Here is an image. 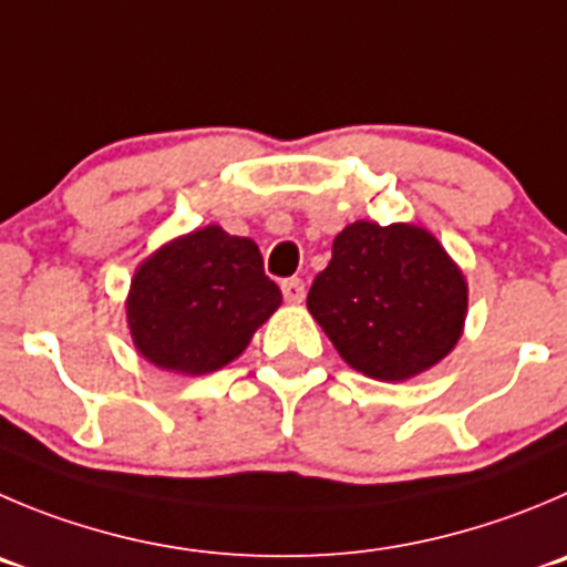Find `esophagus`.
<instances>
[{
	"label": "esophagus",
	"mask_w": 567,
	"mask_h": 567,
	"mask_svg": "<svg viewBox=\"0 0 567 567\" xmlns=\"http://www.w3.org/2000/svg\"><path fill=\"white\" fill-rule=\"evenodd\" d=\"M280 292H284V300H287V303H292V306L303 303V298H306L303 280H300V278L284 280V284H280Z\"/></svg>",
	"instance_id": "esophagus-1"
}]
</instances>
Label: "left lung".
<instances>
[{"instance_id":"1","label":"left lung","mask_w":567,"mask_h":567,"mask_svg":"<svg viewBox=\"0 0 567 567\" xmlns=\"http://www.w3.org/2000/svg\"><path fill=\"white\" fill-rule=\"evenodd\" d=\"M306 306L350 368L409 381L460 342L467 280L431 230L355 219L333 239Z\"/></svg>"}]
</instances>
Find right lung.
<instances>
[{
	"label": "right lung",
	"instance_id": "1",
	"mask_svg": "<svg viewBox=\"0 0 567 567\" xmlns=\"http://www.w3.org/2000/svg\"><path fill=\"white\" fill-rule=\"evenodd\" d=\"M278 306L280 289L264 275L256 241L219 225L175 236L150 252L125 300L138 353L181 375L230 364Z\"/></svg>",
	"mask_w": 567,
	"mask_h": 567
}]
</instances>
